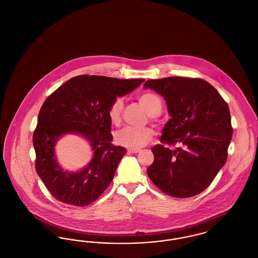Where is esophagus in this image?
Listing matches in <instances>:
<instances>
[{"label": "esophagus", "mask_w": 258, "mask_h": 258, "mask_svg": "<svg viewBox=\"0 0 258 258\" xmlns=\"http://www.w3.org/2000/svg\"><path fill=\"white\" fill-rule=\"evenodd\" d=\"M127 152L130 154H136V153H139L140 150L139 149H130V150H127Z\"/></svg>", "instance_id": "34e87169"}]
</instances>
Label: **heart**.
Instances as JSON below:
<instances>
[{
	"instance_id": "heart-1",
	"label": "heart",
	"mask_w": 258,
	"mask_h": 258,
	"mask_svg": "<svg viewBox=\"0 0 258 258\" xmlns=\"http://www.w3.org/2000/svg\"><path fill=\"white\" fill-rule=\"evenodd\" d=\"M141 105L146 109L149 115L155 117L160 115L162 110L161 98L155 93L146 92L138 97ZM123 100L122 98H115L108 108V118L112 124L119 125L122 119ZM153 137V131L150 127L125 126L118 131L115 135V142L123 147L138 149L143 147Z\"/></svg>"
}]
</instances>
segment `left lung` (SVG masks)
Segmentation results:
<instances>
[{"label": "left lung", "instance_id": "1", "mask_svg": "<svg viewBox=\"0 0 258 258\" xmlns=\"http://www.w3.org/2000/svg\"><path fill=\"white\" fill-rule=\"evenodd\" d=\"M161 95L171 119L152 148L151 181L164 194L185 198L206 189L227 160L232 138L230 111L220 93L200 78L172 76L144 84ZM179 145L171 150L168 146Z\"/></svg>", "mask_w": 258, "mask_h": 258}]
</instances>
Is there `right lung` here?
Instances as JSON below:
<instances>
[{
    "label": "right lung",
    "instance_id": "right-lung-1",
    "mask_svg": "<svg viewBox=\"0 0 258 258\" xmlns=\"http://www.w3.org/2000/svg\"><path fill=\"white\" fill-rule=\"evenodd\" d=\"M143 81L78 75L59 87L43 102L33 135L36 170L55 199L84 207L107 188L126 153L125 148L111 143L108 108L115 98L133 92ZM70 133L85 137L94 152L88 165L79 172H64L54 155L56 141Z\"/></svg>",
    "mask_w": 258,
    "mask_h": 258
}]
</instances>
